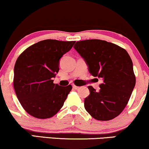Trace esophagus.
<instances>
[{"label":"esophagus","mask_w":149,"mask_h":149,"mask_svg":"<svg viewBox=\"0 0 149 149\" xmlns=\"http://www.w3.org/2000/svg\"><path fill=\"white\" fill-rule=\"evenodd\" d=\"M73 88H74V89H78V88H79V86L75 85V84H73Z\"/></svg>","instance_id":"obj_1"}]
</instances>
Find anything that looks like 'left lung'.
<instances>
[{"label":"left lung","mask_w":149,"mask_h":149,"mask_svg":"<svg viewBox=\"0 0 149 149\" xmlns=\"http://www.w3.org/2000/svg\"><path fill=\"white\" fill-rule=\"evenodd\" d=\"M73 47L92 76L103 80L99 91L88 86L90 94L84 99L86 111L95 120L113 119L127 106L135 85L131 57L118 45L97 39L78 41Z\"/></svg>","instance_id":"1"}]
</instances>
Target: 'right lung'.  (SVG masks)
Wrapping results in <instances>:
<instances>
[{"mask_svg": "<svg viewBox=\"0 0 149 149\" xmlns=\"http://www.w3.org/2000/svg\"><path fill=\"white\" fill-rule=\"evenodd\" d=\"M75 41L45 40L26 49L14 66V87L20 104L28 113L39 119L52 118L63 107L71 91L54 83L59 71L60 59Z\"/></svg>", "mask_w": 149, "mask_h": 149, "instance_id": "1", "label": "right lung"}]
</instances>
